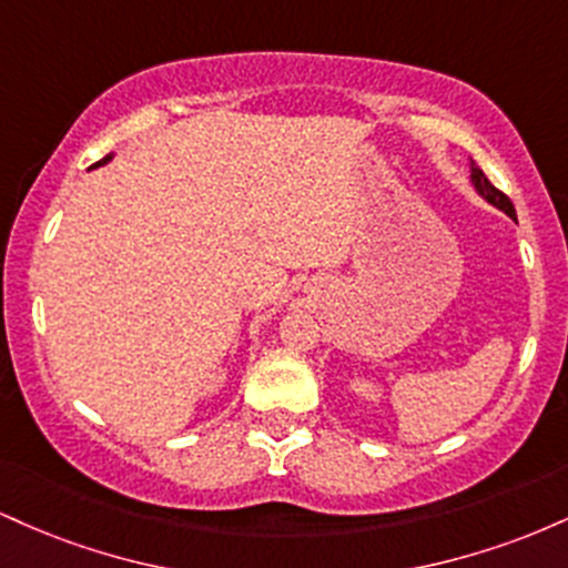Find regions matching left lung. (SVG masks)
Listing matches in <instances>:
<instances>
[{
    "label": "left lung",
    "mask_w": 568,
    "mask_h": 568,
    "mask_svg": "<svg viewBox=\"0 0 568 568\" xmlns=\"http://www.w3.org/2000/svg\"><path fill=\"white\" fill-rule=\"evenodd\" d=\"M470 179H473L475 192H478L480 197H484L486 202H491V205H494V207H499V211H505L507 216H510V219H515V207H513L510 197H507L505 192H499V189L494 186L491 181L486 179V173L480 171V168L475 165V162H473V175H470Z\"/></svg>",
    "instance_id": "left-lung-1"
}]
</instances>
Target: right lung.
Here are the masks:
<instances>
[{
  "label": "right lung",
  "mask_w": 568,
  "mask_h": 568,
  "mask_svg": "<svg viewBox=\"0 0 568 568\" xmlns=\"http://www.w3.org/2000/svg\"><path fill=\"white\" fill-rule=\"evenodd\" d=\"M109 160H112V154H106V158H103L101 162H95V165H93V168H98V165H106V162H109Z\"/></svg>",
  "instance_id": "obj_1"
}]
</instances>
